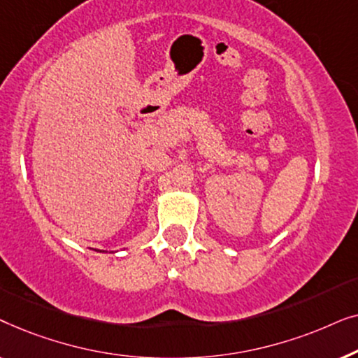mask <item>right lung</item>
I'll list each match as a JSON object with an SVG mask.
<instances>
[{
  "label": "right lung",
  "mask_w": 358,
  "mask_h": 358,
  "mask_svg": "<svg viewBox=\"0 0 358 358\" xmlns=\"http://www.w3.org/2000/svg\"><path fill=\"white\" fill-rule=\"evenodd\" d=\"M101 252H102V251H101Z\"/></svg>",
  "instance_id": "obj_1"
}]
</instances>
